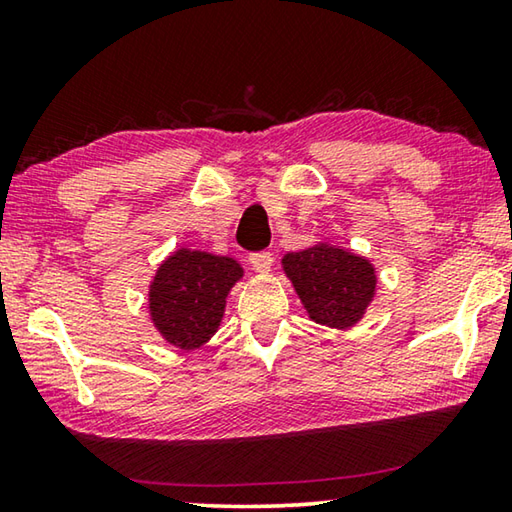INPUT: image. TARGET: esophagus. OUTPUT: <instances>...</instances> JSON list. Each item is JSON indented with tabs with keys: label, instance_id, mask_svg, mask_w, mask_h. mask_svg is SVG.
Segmentation results:
<instances>
[{
	"label": "esophagus",
	"instance_id": "34e87169",
	"mask_svg": "<svg viewBox=\"0 0 512 512\" xmlns=\"http://www.w3.org/2000/svg\"><path fill=\"white\" fill-rule=\"evenodd\" d=\"M248 262H250V266L255 268L257 273H268V271H271V266H273V255L266 253V250H262V253L250 255Z\"/></svg>",
	"mask_w": 512,
	"mask_h": 512
}]
</instances>
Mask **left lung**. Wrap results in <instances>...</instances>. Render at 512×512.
<instances>
[{
  "mask_svg": "<svg viewBox=\"0 0 512 512\" xmlns=\"http://www.w3.org/2000/svg\"><path fill=\"white\" fill-rule=\"evenodd\" d=\"M282 271L307 316L336 332L359 325L377 298L375 264L329 239L284 255Z\"/></svg>",
  "mask_w": 512,
  "mask_h": 512,
  "instance_id": "obj_1",
  "label": "left lung"
}]
</instances>
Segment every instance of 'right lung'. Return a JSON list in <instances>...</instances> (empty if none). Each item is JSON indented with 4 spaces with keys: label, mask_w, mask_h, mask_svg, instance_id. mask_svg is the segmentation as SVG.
<instances>
[{
    "label": "right lung",
    "mask_w": 512,
    "mask_h": 512,
    "mask_svg": "<svg viewBox=\"0 0 512 512\" xmlns=\"http://www.w3.org/2000/svg\"><path fill=\"white\" fill-rule=\"evenodd\" d=\"M244 280L230 255L178 246L162 259L149 282V318L164 341L192 352L219 332L228 293Z\"/></svg>",
    "instance_id": "1"
}]
</instances>
